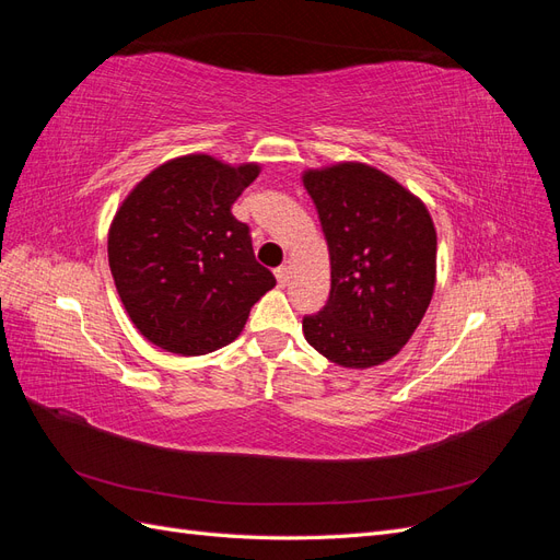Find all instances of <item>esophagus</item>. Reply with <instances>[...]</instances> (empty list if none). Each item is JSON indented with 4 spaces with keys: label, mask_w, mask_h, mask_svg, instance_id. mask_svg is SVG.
I'll list each match as a JSON object with an SVG mask.
<instances>
[{
    "label": "esophagus",
    "mask_w": 560,
    "mask_h": 560,
    "mask_svg": "<svg viewBox=\"0 0 560 560\" xmlns=\"http://www.w3.org/2000/svg\"><path fill=\"white\" fill-rule=\"evenodd\" d=\"M276 278H278V284L284 287L287 282H290V268H287V266L276 268Z\"/></svg>",
    "instance_id": "obj_1"
}]
</instances>
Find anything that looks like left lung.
<instances>
[{
    "label": "left lung",
    "instance_id": "left-lung-1",
    "mask_svg": "<svg viewBox=\"0 0 560 560\" xmlns=\"http://www.w3.org/2000/svg\"><path fill=\"white\" fill-rule=\"evenodd\" d=\"M325 231L331 290L303 317L329 362L369 369L393 360L425 315L436 280V231L425 202L364 163L303 175Z\"/></svg>",
    "mask_w": 560,
    "mask_h": 560
}]
</instances>
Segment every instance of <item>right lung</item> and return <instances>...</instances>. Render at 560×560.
<instances>
[{
    "label": "right lung",
    "mask_w": 560,
    "mask_h": 560,
    "mask_svg": "<svg viewBox=\"0 0 560 560\" xmlns=\"http://www.w3.org/2000/svg\"><path fill=\"white\" fill-rule=\"evenodd\" d=\"M259 177L257 163L208 154L151 171L109 226V268L132 325L154 346L206 354L238 338L276 278L254 259L249 226L231 206Z\"/></svg>",
    "instance_id": "right-lung-1"
}]
</instances>
